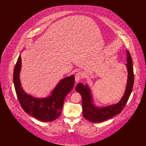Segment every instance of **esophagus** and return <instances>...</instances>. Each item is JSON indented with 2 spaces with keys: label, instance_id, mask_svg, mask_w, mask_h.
I'll return each mask as SVG.
<instances>
[{
  "label": "esophagus",
  "instance_id": "1",
  "mask_svg": "<svg viewBox=\"0 0 146 146\" xmlns=\"http://www.w3.org/2000/svg\"><path fill=\"white\" fill-rule=\"evenodd\" d=\"M82 78H83V73L81 72H79L76 74L75 80L76 82H78L79 80H80L82 79Z\"/></svg>",
  "mask_w": 146,
  "mask_h": 146
}]
</instances>
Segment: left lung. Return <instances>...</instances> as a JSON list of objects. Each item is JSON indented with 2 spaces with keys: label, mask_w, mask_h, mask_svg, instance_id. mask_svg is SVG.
Returning a JSON list of instances; mask_svg holds the SVG:
<instances>
[{
  "label": "left lung",
  "mask_w": 146,
  "mask_h": 146,
  "mask_svg": "<svg viewBox=\"0 0 146 146\" xmlns=\"http://www.w3.org/2000/svg\"><path fill=\"white\" fill-rule=\"evenodd\" d=\"M127 52V82L124 96L117 104L111 105L106 107H97L92 102L90 89L87 85L78 84L76 89L82 97V108L84 118L92 123H100L113 117L120 113L124 108L131 93L134 83V74L132 60L129 51Z\"/></svg>",
  "instance_id": "obj_1"
}]
</instances>
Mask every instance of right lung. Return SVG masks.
I'll return each mask as SVG.
<instances>
[{
  "label": "right lung",
  "mask_w": 146,
  "mask_h": 146,
  "mask_svg": "<svg viewBox=\"0 0 146 146\" xmlns=\"http://www.w3.org/2000/svg\"><path fill=\"white\" fill-rule=\"evenodd\" d=\"M21 67L20 55L14 68L13 79L17 97L22 109L28 114L39 120L45 122L55 120L61 113L66 95L74 87V76L61 80L52 91L50 96L37 98L27 94L21 88L19 78Z\"/></svg>",
  "instance_id": "1"
}]
</instances>
